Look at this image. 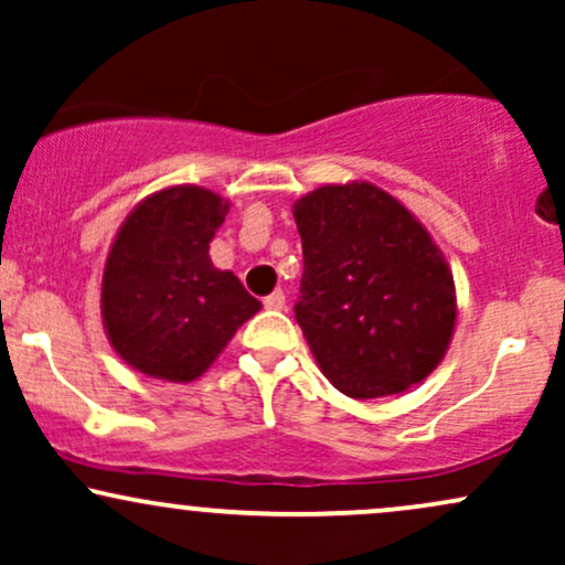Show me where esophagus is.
Masks as SVG:
<instances>
[{
  "label": "esophagus",
  "instance_id": "1",
  "mask_svg": "<svg viewBox=\"0 0 565 565\" xmlns=\"http://www.w3.org/2000/svg\"><path fill=\"white\" fill-rule=\"evenodd\" d=\"M263 305H265V308H268V310H284V308H287V297H284L281 289H276L274 295L265 297Z\"/></svg>",
  "mask_w": 565,
  "mask_h": 565
}]
</instances>
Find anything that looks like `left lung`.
<instances>
[{"mask_svg":"<svg viewBox=\"0 0 565 565\" xmlns=\"http://www.w3.org/2000/svg\"><path fill=\"white\" fill-rule=\"evenodd\" d=\"M291 215L305 257L295 316L323 377L350 398L423 382L457 323L451 268L425 225L366 180L316 188Z\"/></svg>","mask_w":565,"mask_h":565,"instance_id":"obj_1","label":"left lung"}]
</instances>
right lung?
<instances>
[{
  "label": "right lung",
  "mask_w": 565,
  "mask_h": 565,
  "mask_svg": "<svg viewBox=\"0 0 565 565\" xmlns=\"http://www.w3.org/2000/svg\"><path fill=\"white\" fill-rule=\"evenodd\" d=\"M231 204L201 185H170L135 206L103 268L100 316L121 361L153 380L201 377L244 321L263 308L210 242Z\"/></svg>",
  "instance_id": "add662e5"
}]
</instances>
